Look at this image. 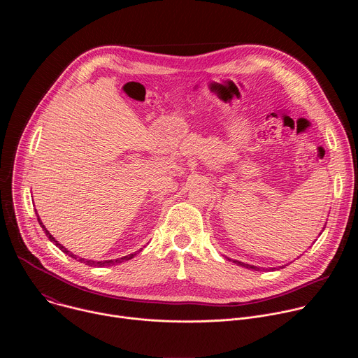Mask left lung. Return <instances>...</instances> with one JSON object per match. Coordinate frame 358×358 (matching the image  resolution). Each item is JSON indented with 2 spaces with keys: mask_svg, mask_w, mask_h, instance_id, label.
I'll return each instance as SVG.
<instances>
[{
  "mask_svg": "<svg viewBox=\"0 0 358 358\" xmlns=\"http://www.w3.org/2000/svg\"><path fill=\"white\" fill-rule=\"evenodd\" d=\"M326 228V227H324ZM322 234V232H320ZM229 261H232V259H229ZM234 264H236V265H239V266H243V268H246V269H252V271H259L261 268H258V266H253V265H249V264H243V262H239V261H234ZM275 269V268H273Z\"/></svg>",
  "mask_w": 358,
  "mask_h": 358,
  "instance_id": "left-lung-1",
  "label": "left lung"
}]
</instances>
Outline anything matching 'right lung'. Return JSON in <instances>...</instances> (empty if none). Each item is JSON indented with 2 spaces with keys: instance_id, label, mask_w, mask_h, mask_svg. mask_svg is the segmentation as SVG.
<instances>
[{
  "instance_id": "right-lung-1",
  "label": "right lung",
  "mask_w": 358,
  "mask_h": 358,
  "mask_svg": "<svg viewBox=\"0 0 358 358\" xmlns=\"http://www.w3.org/2000/svg\"><path fill=\"white\" fill-rule=\"evenodd\" d=\"M36 217H38V222H39V225L42 227V229L45 231V234H46V236L49 238V241L50 242H54L64 253H66V255H69L71 258H73V259H78V257L76 255H73L71 250H68L65 246H62L52 235L49 234V231L45 228V225L42 224V221H41V218H39V215L36 214ZM141 250V249H140ZM140 250H137V252H133V253H130V255H127V257H123V258H117V259H110V261H90V259H85V258H79L78 261L79 262H82V264H85V265H89V266H97V268H103V266H110V265H117V264H122V262H124V261H129V259H131V258H134L136 255L140 252Z\"/></svg>"
}]
</instances>
